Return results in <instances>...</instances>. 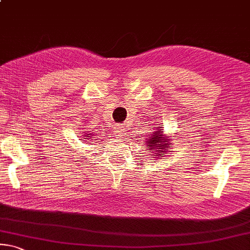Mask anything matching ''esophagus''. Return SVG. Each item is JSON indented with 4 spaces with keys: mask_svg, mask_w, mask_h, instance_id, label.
<instances>
[{
    "mask_svg": "<svg viewBox=\"0 0 250 250\" xmlns=\"http://www.w3.org/2000/svg\"><path fill=\"white\" fill-rule=\"evenodd\" d=\"M116 130H117V133H118L119 137H124L125 136V126L124 125H117Z\"/></svg>",
    "mask_w": 250,
    "mask_h": 250,
    "instance_id": "34e87169",
    "label": "esophagus"
}]
</instances>
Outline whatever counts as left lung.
<instances>
[{"label":"left lung","instance_id":"left-lung-1","mask_svg":"<svg viewBox=\"0 0 250 250\" xmlns=\"http://www.w3.org/2000/svg\"><path fill=\"white\" fill-rule=\"evenodd\" d=\"M156 130H158V131L153 132L151 136L146 138V141L145 144L148 145L149 150H151L153 152L152 154H154V156H157V153L160 152L162 154H158V156L164 157V153L167 151L166 148H170V145L171 144H170L169 141H171L172 139H167V138L164 136V133H162L161 129H158V126ZM150 156H151V154H150Z\"/></svg>","mask_w":250,"mask_h":250}]
</instances>
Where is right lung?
Here are the masks:
<instances>
[{
	"label": "right lung",
	"mask_w": 250,
	"mask_h": 250,
	"mask_svg": "<svg viewBox=\"0 0 250 250\" xmlns=\"http://www.w3.org/2000/svg\"><path fill=\"white\" fill-rule=\"evenodd\" d=\"M86 136H88V137H93V136H96V134H94V133H86ZM86 139H88V138H86Z\"/></svg>",
	"instance_id": "right-lung-1"
}]
</instances>
